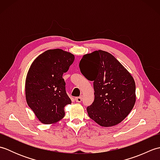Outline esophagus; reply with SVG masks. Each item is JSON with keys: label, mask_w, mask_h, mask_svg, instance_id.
<instances>
[{"label": "esophagus", "mask_w": 160, "mask_h": 160, "mask_svg": "<svg viewBox=\"0 0 160 160\" xmlns=\"http://www.w3.org/2000/svg\"><path fill=\"white\" fill-rule=\"evenodd\" d=\"M75 100H76L77 102H82V98L81 96L80 97H76V98H75Z\"/></svg>", "instance_id": "esophagus-1"}]
</instances>
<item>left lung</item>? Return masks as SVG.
Segmentation results:
<instances>
[{"instance_id":"obj_1","label":"left lung","mask_w":160,"mask_h":160,"mask_svg":"<svg viewBox=\"0 0 160 160\" xmlns=\"http://www.w3.org/2000/svg\"><path fill=\"white\" fill-rule=\"evenodd\" d=\"M81 73L93 81L94 101L87 111L102 127L117 125L135 102V83L131 73L111 55L102 50L86 54L79 64Z\"/></svg>"}]
</instances>
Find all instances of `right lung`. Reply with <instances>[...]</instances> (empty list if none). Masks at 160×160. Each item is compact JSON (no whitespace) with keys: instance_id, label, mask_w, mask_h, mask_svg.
I'll list each match as a JSON object with an SVG mask.
<instances>
[{"instance_id":"add662e5","label":"right lung","mask_w":160,"mask_h":160,"mask_svg":"<svg viewBox=\"0 0 160 160\" xmlns=\"http://www.w3.org/2000/svg\"><path fill=\"white\" fill-rule=\"evenodd\" d=\"M74 58L73 54L62 49H49L37 57L29 68L25 81L26 100L43 124L62 119L64 107L71 103L62 76Z\"/></svg>"}]
</instances>
